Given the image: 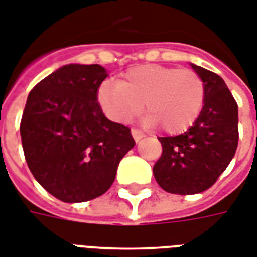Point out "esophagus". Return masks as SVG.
<instances>
[{
  "mask_svg": "<svg viewBox=\"0 0 257 257\" xmlns=\"http://www.w3.org/2000/svg\"><path fill=\"white\" fill-rule=\"evenodd\" d=\"M131 134H132V136H134L135 142H136V143H138V142H140V140L143 139V134H142L140 131H138V129H132V131H131Z\"/></svg>",
  "mask_w": 257,
  "mask_h": 257,
  "instance_id": "esophagus-1",
  "label": "esophagus"
}]
</instances>
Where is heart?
<instances>
[{"label": "heart", "instance_id": "b5f03b06", "mask_svg": "<svg viewBox=\"0 0 257 257\" xmlns=\"http://www.w3.org/2000/svg\"><path fill=\"white\" fill-rule=\"evenodd\" d=\"M98 102L110 118L129 122L142 109L146 123H158L169 135L191 128L206 103V84L192 69L163 65L135 66L118 80L106 81L98 90Z\"/></svg>", "mask_w": 257, "mask_h": 257}]
</instances>
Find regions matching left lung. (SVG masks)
<instances>
[{"mask_svg": "<svg viewBox=\"0 0 257 257\" xmlns=\"http://www.w3.org/2000/svg\"><path fill=\"white\" fill-rule=\"evenodd\" d=\"M206 84V103L187 132L158 138L162 155L154 177L163 191L195 195L212 187L225 172L238 146V106L223 79L193 65Z\"/></svg>", "mask_w": 257, "mask_h": 257, "instance_id": "8db88e82", "label": "left lung"}]
</instances>
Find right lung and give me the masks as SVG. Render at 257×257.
<instances>
[{"instance_id":"add662e5","label":"right lung","mask_w":257,"mask_h":257,"mask_svg":"<svg viewBox=\"0 0 257 257\" xmlns=\"http://www.w3.org/2000/svg\"><path fill=\"white\" fill-rule=\"evenodd\" d=\"M106 77L98 64H69L28 95L20 122L24 157L35 180L61 201L103 195L135 146L131 129L106 118L98 102Z\"/></svg>"}]
</instances>
